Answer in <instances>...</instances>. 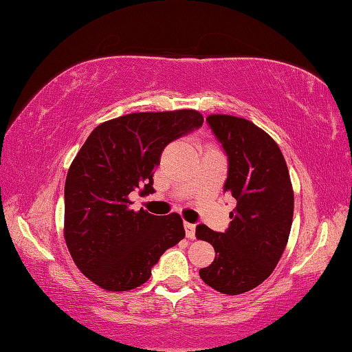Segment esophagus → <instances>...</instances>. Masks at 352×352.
Returning <instances> with one entry per match:
<instances>
[{
  "label": "esophagus",
  "mask_w": 352,
  "mask_h": 352,
  "mask_svg": "<svg viewBox=\"0 0 352 352\" xmlns=\"http://www.w3.org/2000/svg\"><path fill=\"white\" fill-rule=\"evenodd\" d=\"M184 226H186V235H187V239H195V224H192V223H186L184 224Z\"/></svg>",
  "instance_id": "obj_1"
}]
</instances>
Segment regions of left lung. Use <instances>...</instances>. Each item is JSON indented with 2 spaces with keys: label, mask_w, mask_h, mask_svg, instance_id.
Here are the masks:
<instances>
[{
  "label": "left lung",
  "mask_w": 352,
  "mask_h": 352,
  "mask_svg": "<svg viewBox=\"0 0 352 352\" xmlns=\"http://www.w3.org/2000/svg\"><path fill=\"white\" fill-rule=\"evenodd\" d=\"M207 122L229 157L223 190L237 206L226 232L197 228V239L215 250L214 262L199 276L217 292L240 295L261 285L278 265L289 241L295 195L284 155L267 132L226 113H212Z\"/></svg>",
  "instance_id": "obj_1"
}]
</instances>
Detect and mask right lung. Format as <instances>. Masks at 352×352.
Wrapping results in <instances>:
<instances>
[{
    "instance_id": "right-lung-1",
    "label": "right lung",
    "mask_w": 352,
    "mask_h": 352,
    "mask_svg": "<svg viewBox=\"0 0 352 352\" xmlns=\"http://www.w3.org/2000/svg\"><path fill=\"white\" fill-rule=\"evenodd\" d=\"M203 122L193 109L128 113L98 124L73 159L63 239L80 273L102 290L145 284L159 257L186 235L179 214L135 212L129 193H153L164 148Z\"/></svg>"
}]
</instances>
